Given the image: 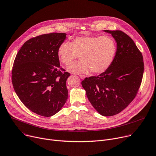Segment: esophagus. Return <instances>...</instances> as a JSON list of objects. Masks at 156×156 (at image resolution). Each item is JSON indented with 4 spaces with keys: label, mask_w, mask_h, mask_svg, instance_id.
I'll return each mask as SVG.
<instances>
[{
    "label": "esophagus",
    "mask_w": 156,
    "mask_h": 156,
    "mask_svg": "<svg viewBox=\"0 0 156 156\" xmlns=\"http://www.w3.org/2000/svg\"><path fill=\"white\" fill-rule=\"evenodd\" d=\"M79 77H80V79H85V77H86V76H83V75H79Z\"/></svg>",
    "instance_id": "obj_1"
}]
</instances>
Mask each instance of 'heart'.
I'll use <instances>...</instances> for the list:
<instances>
[{
  "label": "heart",
  "mask_w": 156,
  "mask_h": 156,
  "mask_svg": "<svg viewBox=\"0 0 156 156\" xmlns=\"http://www.w3.org/2000/svg\"><path fill=\"white\" fill-rule=\"evenodd\" d=\"M115 51V41L109 36H83L76 37L71 44L62 43L58 48L57 55L65 66L80 56L81 62L67 67L70 73L86 74L92 71L101 74L112 63Z\"/></svg>",
  "instance_id": "1"
}]
</instances>
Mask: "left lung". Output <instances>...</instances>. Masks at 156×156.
<instances>
[{"label":"left lung","mask_w":156,"mask_h":156,"mask_svg":"<svg viewBox=\"0 0 156 156\" xmlns=\"http://www.w3.org/2000/svg\"><path fill=\"white\" fill-rule=\"evenodd\" d=\"M115 41L113 62L103 73L82 82L87 97L98 112L111 116L124 110L136 97L140 86L144 62L134 42L120 30H103Z\"/></svg>","instance_id":"obj_1"}]
</instances>
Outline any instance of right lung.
I'll use <instances>...</instances> for the list:
<instances>
[{
  "instance_id": "obj_1",
  "label": "right lung",
  "mask_w": 156,
  "mask_h": 156,
  "mask_svg": "<svg viewBox=\"0 0 156 156\" xmlns=\"http://www.w3.org/2000/svg\"><path fill=\"white\" fill-rule=\"evenodd\" d=\"M66 35L51 33L28 40L14 62L12 81L17 96L29 110L44 117L57 113L68 98L70 74L60 66L57 55Z\"/></svg>"
}]
</instances>
